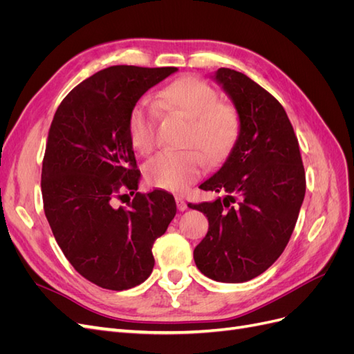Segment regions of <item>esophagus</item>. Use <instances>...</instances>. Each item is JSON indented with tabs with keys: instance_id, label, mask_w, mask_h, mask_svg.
<instances>
[{
	"instance_id": "1",
	"label": "esophagus",
	"mask_w": 354,
	"mask_h": 354,
	"mask_svg": "<svg viewBox=\"0 0 354 354\" xmlns=\"http://www.w3.org/2000/svg\"><path fill=\"white\" fill-rule=\"evenodd\" d=\"M176 203H177V209L178 211H186L187 209V203H186V201L183 198L177 196L176 198Z\"/></svg>"
}]
</instances>
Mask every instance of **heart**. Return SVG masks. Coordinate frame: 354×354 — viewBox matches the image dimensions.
I'll return each instance as SVG.
<instances>
[{"label": "heart", "mask_w": 354, "mask_h": 354, "mask_svg": "<svg viewBox=\"0 0 354 354\" xmlns=\"http://www.w3.org/2000/svg\"><path fill=\"white\" fill-rule=\"evenodd\" d=\"M160 97L169 108L192 118L187 145L195 147L158 153L146 164L145 176L147 183L158 189L185 192L201 177L205 158L211 164L227 158L239 137L241 120L236 109L220 102L218 91L198 77H183L168 84ZM156 116L155 106L145 99L128 115V138L138 153L152 152Z\"/></svg>", "instance_id": "b5f03b06"}]
</instances>
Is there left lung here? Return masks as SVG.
I'll return each mask as SVG.
<instances>
[{
    "instance_id": "left-lung-1",
    "label": "left lung",
    "mask_w": 354,
    "mask_h": 354,
    "mask_svg": "<svg viewBox=\"0 0 354 354\" xmlns=\"http://www.w3.org/2000/svg\"><path fill=\"white\" fill-rule=\"evenodd\" d=\"M214 78L236 106L241 131L224 165L199 186L224 198L189 205L209 221L194 259L211 279L236 283L261 274L283 252L304 199L306 173L282 104L238 71L220 68Z\"/></svg>"
}]
</instances>
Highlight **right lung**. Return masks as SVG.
Returning <instances> with one entry per match:
<instances>
[{
  "label": "right lung",
  "mask_w": 354,
  "mask_h": 354,
  "mask_svg": "<svg viewBox=\"0 0 354 354\" xmlns=\"http://www.w3.org/2000/svg\"><path fill=\"white\" fill-rule=\"evenodd\" d=\"M177 68H106L78 84L57 108L42 159L41 192L53 234L85 279L112 291L151 276L152 246L176 216L164 190L136 192L140 171L128 138L133 106ZM128 189L127 207H115Z\"/></svg>",
  "instance_id": "add662e5"
}]
</instances>
